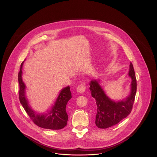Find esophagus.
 Returning a JSON list of instances; mask_svg holds the SVG:
<instances>
[{
    "mask_svg": "<svg viewBox=\"0 0 157 157\" xmlns=\"http://www.w3.org/2000/svg\"><path fill=\"white\" fill-rule=\"evenodd\" d=\"M85 90H86V86H85V85L84 83H81V84H80V85L77 86V92L80 93V94H82V93L85 92Z\"/></svg>",
    "mask_w": 157,
    "mask_h": 157,
    "instance_id": "34e87169",
    "label": "esophagus"
}]
</instances>
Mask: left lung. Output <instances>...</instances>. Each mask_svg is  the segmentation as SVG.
Masks as SVG:
<instances>
[{
    "mask_svg": "<svg viewBox=\"0 0 157 157\" xmlns=\"http://www.w3.org/2000/svg\"><path fill=\"white\" fill-rule=\"evenodd\" d=\"M128 75L131 78L129 94L124 98L115 101L107 95L100 85V79H93L90 83L91 95L95 98L97 113L95 123L100 129H106L117 124L131 112L136 91V80L132 63Z\"/></svg>",
    "mask_w": 157,
    "mask_h": 157,
    "instance_id": "left-lung-1",
    "label": "left lung"
}]
</instances>
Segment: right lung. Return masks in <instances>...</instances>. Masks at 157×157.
I'll return each mask as SVG.
<instances>
[{
    "instance_id": "1",
    "label": "right lung",
    "mask_w": 157,
    "mask_h": 157,
    "mask_svg": "<svg viewBox=\"0 0 157 157\" xmlns=\"http://www.w3.org/2000/svg\"><path fill=\"white\" fill-rule=\"evenodd\" d=\"M25 61V60L21 65V69L18 75L20 87L19 91V100L23 108L37 126L52 130L63 129L67 126L68 120L66 106L68 101L72 98L69 86H67L61 90L54 104L52 105L50 109L46 112L39 113L35 111L29 104V101L26 95V87L23 82L22 67Z\"/></svg>"
}]
</instances>
